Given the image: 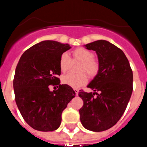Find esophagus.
<instances>
[{"label": "esophagus", "instance_id": "1", "mask_svg": "<svg viewBox=\"0 0 147 147\" xmlns=\"http://www.w3.org/2000/svg\"><path fill=\"white\" fill-rule=\"evenodd\" d=\"M74 90L75 93H76V96H78V93H79V90L75 88V89H74Z\"/></svg>", "mask_w": 147, "mask_h": 147}]
</instances>
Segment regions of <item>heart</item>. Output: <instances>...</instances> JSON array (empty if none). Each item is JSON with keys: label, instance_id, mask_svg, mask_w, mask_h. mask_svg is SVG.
<instances>
[{"label": "heart", "instance_id": "heart-1", "mask_svg": "<svg viewBox=\"0 0 147 147\" xmlns=\"http://www.w3.org/2000/svg\"><path fill=\"white\" fill-rule=\"evenodd\" d=\"M73 59L74 62H80L78 74H68L62 77V82L63 84L74 88H78L85 85L88 81L87 73L90 77L93 78L98 74L99 71V64L94 59V54L91 51L85 48H79L73 51ZM71 57L67 53H63L59 59V65L61 71L67 72L71 68ZM86 72V74L85 73Z\"/></svg>", "mask_w": 147, "mask_h": 147}]
</instances>
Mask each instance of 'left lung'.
<instances>
[{
	"label": "left lung",
	"mask_w": 147,
	"mask_h": 147,
	"mask_svg": "<svg viewBox=\"0 0 147 147\" xmlns=\"http://www.w3.org/2000/svg\"><path fill=\"white\" fill-rule=\"evenodd\" d=\"M85 46L96 52L99 71L88 85L94 93L79 92L84 102L80 121L88 130L102 132L113 127L124 114L132 93L133 74L124 53L113 44L100 40Z\"/></svg>",
	"instance_id": "1"
}]
</instances>
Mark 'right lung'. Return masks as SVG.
I'll list each match as a JSON object with an SVG mask.
<instances>
[{
	"label": "right lung",
	"instance_id": "obj_1",
	"mask_svg": "<svg viewBox=\"0 0 147 147\" xmlns=\"http://www.w3.org/2000/svg\"><path fill=\"white\" fill-rule=\"evenodd\" d=\"M68 44L45 40L21 56L15 69L13 87L15 102L23 119L36 130L51 132L59 128L62 113L75 96L71 87L60 85V57ZM59 85L50 92L49 85Z\"/></svg>",
	"mask_w": 147,
	"mask_h": 147
}]
</instances>
